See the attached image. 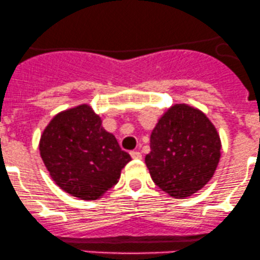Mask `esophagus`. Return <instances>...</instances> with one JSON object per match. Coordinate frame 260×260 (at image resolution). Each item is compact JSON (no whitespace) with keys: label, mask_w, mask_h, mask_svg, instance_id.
<instances>
[{"label":"esophagus","mask_w":260,"mask_h":260,"mask_svg":"<svg viewBox=\"0 0 260 260\" xmlns=\"http://www.w3.org/2000/svg\"><path fill=\"white\" fill-rule=\"evenodd\" d=\"M130 156L134 158V160H140V158H142L141 152L139 151H130Z\"/></svg>","instance_id":"1"}]
</instances>
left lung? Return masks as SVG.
<instances>
[{
  "label": "left lung",
  "mask_w": 260,
  "mask_h": 260,
  "mask_svg": "<svg viewBox=\"0 0 260 260\" xmlns=\"http://www.w3.org/2000/svg\"><path fill=\"white\" fill-rule=\"evenodd\" d=\"M145 157L152 181L175 198H186L213 177L220 157V139L202 111L176 104L161 116Z\"/></svg>",
  "instance_id": "8db88e82"
}]
</instances>
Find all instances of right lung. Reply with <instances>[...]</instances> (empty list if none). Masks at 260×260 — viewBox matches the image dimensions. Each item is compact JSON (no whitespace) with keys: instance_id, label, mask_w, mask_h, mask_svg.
Instances as JSON below:
<instances>
[{"instance_id":"obj_1","label":"right lung","mask_w":260,"mask_h":260,"mask_svg":"<svg viewBox=\"0 0 260 260\" xmlns=\"http://www.w3.org/2000/svg\"><path fill=\"white\" fill-rule=\"evenodd\" d=\"M40 151L53 181L82 200H96L115 186L131 160L86 104L51 120L41 136Z\"/></svg>"}]
</instances>
